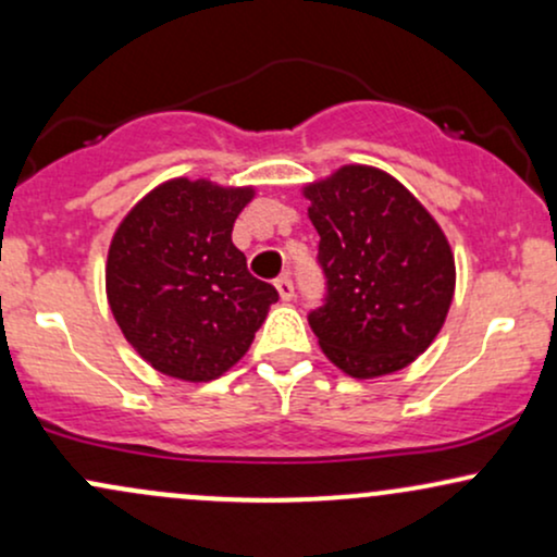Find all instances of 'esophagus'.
Returning a JSON list of instances; mask_svg holds the SVG:
<instances>
[{
	"label": "esophagus",
	"mask_w": 557,
	"mask_h": 557,
	"mask_svg": "<svg viewBox=\"0 0 557 557\" xmlns=\"http://www.w3.org/2000/svg\"><path fill=\"white\" fill-rule=\"evenodd\" d=\"M274 287H277L280 298H283V300H293V296H296V287H293L290 277H280L277 283H274Z\"/></svg>",
	"instance_id": "1"
}]
</instances>
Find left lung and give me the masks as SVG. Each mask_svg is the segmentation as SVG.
Instances as JSON below:
<instances>
[{
	"label": "left lung",
	"instance_id": "left-lung-1",
	"mask_svg": "<svg viewBox=\"0 0 557 557\" xmlns=\"http://www.w3.org/2000/svg\"><path fill=\"white\" fill-rule=\"evenodd\" d=\"M304 196L327 277V304L309 314L322 354L354 380L400 372L443 330L456 293L443 227L369 164H343L304 185Z\"/></svg>",
	"mask_w": 557,
	"mask_h": 557
}]
</instances>
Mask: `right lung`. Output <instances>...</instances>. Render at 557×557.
<instances>
[{
	"instance_id": "obj_1",
	"label": "right lung",
	"mask_w": 557,
	"mask_h": 557,
	"mask_svg": "<svg viewBox=\"0 0 557 557\" xmlns=\"http://www.w3.org/2000/svg\"><path fill=\"white\" fill-rule=\"evenodd\" d=\"M257 188L172 177L123 216L107 253V300L157 372L212 382L233 369L277 300L251 277L233 225Z\"/></svg>"
}]
</instances>
